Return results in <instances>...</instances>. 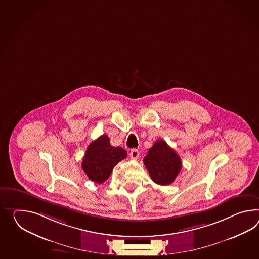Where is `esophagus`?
<instances>
[{"mask_svg": "<svg viewBox=\"0 0 259 259\" xmlns=\"http://www.w3.org/2000/svg\"><path fill=\"white\" fill-rule=\"evenodd\" d=\"M139 150H137V149H133V150H131V152H130V157L132 158V159H137V158H139Z\"/></svg>", "mask_w": 259, "mask_h": 259, "instance_id": "34e87169", "label": "esophagus"}]
</instances>
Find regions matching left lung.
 Returning a JSON list of instances; mask_svg holds the SVG:
<instances>
[{
	"mask_svg": "<svg viewBox=\"0 0 259 259\" xmlns=\"http://www.w3.org/2000/svg\"><path fill=\"white\" fill-rule=\"evenodd\" d=\"M143 162L152 181L160 185L173 183L182 169L181 158L163 139L149 149Z\"/></svg>",
	"mask_w": 259,
	"mask_h": 259,
	"instance_id": "8db88e82",
	"label": "left lung"
}]
</instances>
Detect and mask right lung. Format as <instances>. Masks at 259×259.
<instances>
[{"instance_id":"obj_1","label":"right lung","mask_w":259,"mask_h":259,"mask_svg":"<svg viewBox=\"0 0 259 259\" xmlns=\"http://www.w3.org/2000/svg\"><path fill=\"white\" fill-rule=\"evenodd\" d=\"M126 156L124 149L111 146L109 138L103 135L89 145L83 157V170L91 181L104 183L110 176L114 166Z\"/></svg>"}]
</instances>
